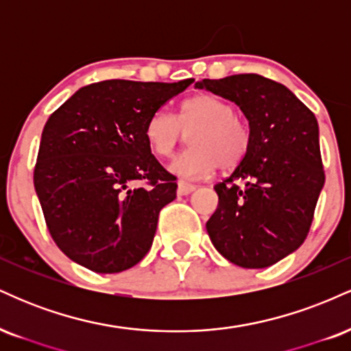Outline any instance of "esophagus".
<instances>
[{"instance_id":"obj_1","label":"esophagus","mask_w":351,"mask_h":351,"mask_svg":"<svg viewBox=\"0 0 351 351\" xmlns=\"http://www.w3.org/2000/svg\"><path fill=\"white\" fill-rule=\"evenodd\" d=\"M196 189V186L193 183H188V181H180L178 183V195L180 196H184V195H189V193H193Z\"/></svg>"}]
</instances>
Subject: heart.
Wrapping results in <instances>:
<instances>
[{
  "mask_svg": "<svg viewBox=\"0 0 351 351\" xmlns=\"http://www.w3.org/2000/svg\"><path fill=\"white\" fill-rule=\"evenodd\" d=\"M189 134L193 148L176 156L170 170L181 178H204L221 170H232L247 155L251 147V130L244 119L232 112L228 100L213 94H195L184 99L178 117L167 110H156L145 125L148 147L158 156H171L183 138Z\"/></svg>",
  "mask_w": 351,
  "mask_h": 351,
  "instance_id": "heart-1",
  "label": "heart"
}]
</instances>
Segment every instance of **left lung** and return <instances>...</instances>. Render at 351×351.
I'll list each match as a JSON object with an SVG mask.
<instances>
[{
  "label": "left lung",
  "mask_w": 351,
  "mask_h": 351,
  "mask_svg": "<svg viewBox=\"0 0 351 351\" xmlns=\"http://www.w3.org/2000/svg\"><path fill=\"white\" fill-rule=\"evenodd\" d=\"M195 87L243 110L251 147L217 183L206 229L217 252L245 269H264L299 249L325 183L315 115L282 84L259 74L203 79Z\"/></svg>",
  "instance_id": "1"
}]
</instances>
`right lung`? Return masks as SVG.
I'll return each instance as SVG.
<instances>
[{"mask_svg": "<svg viewBox=\"0 0 351 351\" xmlns=\"http://www.w3.org/2000/svg\"><path fill=\"white\" fill-rule=\"evenodd\" d=\"M193 82L102 80L49 117L34 188L52 239L71 261L115 274L150 251L160 211L178 184L152 155L145 125Z\"/></svg>", "mask_w": 351, "mask_h": 351, "instance_id": "obj_1", "label": "right lung"}]
</instances>
